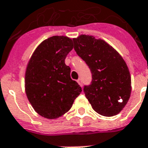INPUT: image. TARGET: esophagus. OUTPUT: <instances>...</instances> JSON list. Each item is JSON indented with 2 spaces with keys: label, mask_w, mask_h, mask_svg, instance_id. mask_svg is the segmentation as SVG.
<instances>
[{
  "label": "esophagus",
  "mask_w": 148,
  "mask_h": 148,
  "mask_svg": "<svg viewBox=\"0 0 148 148\" xmlns=\"http://www.w3.org/2000/svg\"><path fill=\"white\" fill-rule=\"evenodd\" d=\"M77 83H78V84L81 85V86H82V79H81V78H79V79L77 80Z\"/></svg>",
  "instance_id": "obj_1"
}]
</instances>
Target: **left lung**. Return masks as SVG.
Here are the masks:
<instances>
[{"label":"left lung","mask_w":148,"mask_h":148,"mask_svg":"<svg viewBox=\"0 0 148 148\" xmlns=\"http://www.w3.org/2000/svg\"><path fill=\"white\" fill-rule=\"evenodd\" d=\"M73 41L76 53L91 71L90 85L83 91L92 108L101 115L118 114L131 94V77L125 60L107 42L92 36L80 35Z\"/></svg>","instance_id":"obj_1"}]
</instances>
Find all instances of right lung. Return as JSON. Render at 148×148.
I'll use <instances>...</instances> for the list:
<instances>
[{"label": "right lung", "mask_w": 148, "mask_h": 148, "mask_svg": "<svg viewBox=\"0 0 148 148\" xmlns=\"http://www.w3.org/2000/svg\"><path fill=\"white\" fill-rule=\"evenodd\" d=\"M73 48L71 38L53 36L36 49L28 63L26 93L35 111L44 118L55 119L63 115L82 93L81 86L71 79V67L65 64Z\"/></svg>", "instance_id": "add662e5"}]
</instances>
